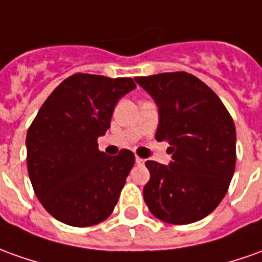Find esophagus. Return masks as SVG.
<instances>
[{"label": "esophagus", "instance_id": "obj_1", "mask_svg": "<svg viewBox=\"0 0 262 262\" xmlns=\"http://www.w3.org/2000/svg\"><path fill=\"white\" fill-rule=\"evenodd\" d=\"M135 162H137L138 165H142V164L145 162V160H142V158H140V157H135Z\"/></svg>", "mask_w": 262, "mask_h": 262}]
</instances>
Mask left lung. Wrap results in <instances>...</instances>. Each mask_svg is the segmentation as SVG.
Segmentation results:
<instances>
[{"instance_id":"left-lung-1","label":"left lung","mask_w":262,"mask_h":262,"mask_svg":"<svg viewBox=\"0 0 262 262\" xmlns=\"http://www.w3.org/2000/svg\"><path fill=\"white\" fill-rule=\"evenodd\" d=\"M158 107L157 141H167L168 165L147 161L144 200L152 215L185 225L205 218L227 194L235 169V125L218 95L188 73L137 77Z\"/></svg>"}]
</instances>
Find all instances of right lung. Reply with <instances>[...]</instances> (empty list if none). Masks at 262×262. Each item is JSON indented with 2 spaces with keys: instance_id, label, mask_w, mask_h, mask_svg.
Instances as JSON below:
<instances>
[{
  "instance_id": "add662e5",
  "label": "right lung",
  "mask_w": 262,
  "mask_h": 262,
  "mask_svg": "<svg viewBox=\"0 0 262 262\" xmlns=\"http://www.w3.org/2000/svg\"><path fill=\"white\" fill-rule=\"evenodd\" d=\"M137 88L133 78L74 74L39 108L27 133V165L39 203L55 220L90 227L107 220L135 157L98 149L121 97Z\"/></svg>"
}]
</instances>
